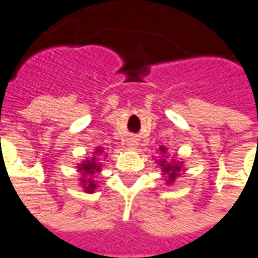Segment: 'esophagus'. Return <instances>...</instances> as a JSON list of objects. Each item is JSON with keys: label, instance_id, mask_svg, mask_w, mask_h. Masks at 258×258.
Wrapping results in <instances>:
<instances>
[{"label": "esophagus", "instance_id": "esophagus-1", "mask_svg": "<svg viewBox=\"0 0 258 258\" xmlns=\"http://www.w3.org/2000/svg\"><path fill=\"white\" fill-rule=\"evenodd\" d=\"M126 145L129 147H136L138 146V139H135V138H129V139L126 140Z\"/></svg>", "mask_w": 258, "mask_h": 258}]
</instances>
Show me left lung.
<instances>
[{
  "instance_id": "left-lung-1",
  "label": "left lung",
  "mask_w": 258,
  "mask_h": 258,
  "mask_svg": "<svg viewBox=\"0 0 258 258\" xmlns=\"http://www.w3.org/2000/svg\"><path fill=\"white\" fill-rule=\"evenodd\" d=\"M161 152H164L166 149L164 147H161L160 149ZM167 161L166 160H163L161 161V167H163V171L166 174H168V177H170V181H173L175 178V175H177V171H180V167L178 166H171V164H166Z\"/></svg>"
}]
</instances>
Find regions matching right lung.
<instances>
[{
	"instance_id": "add662e5",
	"label": "right lung",
	"mask_w": 258,
	"mask_h": 258,
	"mask_svg": "<svg viewBox=\"0 0 258 258\" xmlns=\"http://www.w3.org/2000/svg\"><path fill=\"white\" fill-rule=\"evenodd\" d=\"M99 153H101V150H99ZM94 160L95 159H92L91 161H85V164H81V166H80V170H81V171H85L87 174H94L95 171H99V166L97 164V163H95V161H94ZM87 182H88L89 184L85 186V188H87L85 191L91 192L92 189L95 188V184H92V181L90 182V181L83 180V182H84V184H86Z\"/></svg>"
}]
</instances>
